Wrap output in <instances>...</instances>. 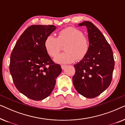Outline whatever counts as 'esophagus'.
I'll list each match as a JSON object with an SVG mask.
<instances>
[{
  "instance_id": "34e87169",
  "label": "esophagus",
  "mask_w": 125,
  "mask_h": 125,
  "mask_svg": "<svg viewBox=\"0 0 125 125\" xmlns=\"http://www.w3.org/2000/svg\"><path fill=\"white\" fill-rule=\"evenodd\" d=\"M61 68H62V69H64L65 67H66V65H61Z\"/></svg>"
}]
</instances>
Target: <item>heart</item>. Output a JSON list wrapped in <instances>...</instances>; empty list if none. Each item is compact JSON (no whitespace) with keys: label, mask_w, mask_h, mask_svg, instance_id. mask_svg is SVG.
<instances>
[{"label":"heart","mask_w":125,"mask_h":125,"mask_svg":"<svg viewBox=\"0 0 125 125\" xmlns=\"http://www.w3.org/2000/svg\"><path fill=\"white\" fill-rule=\"evenodd\" d=\"M65 45V52L56 58V62L71 63L76 59H83L88 52L90 42L81 31L72 27L60 31L57 37L49 35L44 42V47L48 54L52 57H56L61 50V45Z\"/></svg>","instance_id":"obj_1"}]
</instances>
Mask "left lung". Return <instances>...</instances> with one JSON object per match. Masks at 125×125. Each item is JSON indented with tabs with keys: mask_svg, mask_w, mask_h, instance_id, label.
<instances>
[{
	"mask_svg": "<svg viewBox=\"0 0 125 125\" xmlns=\"http://www.w3.org/2000/svg\"><path fill=\"white\" fill-rule=\"evenodd\" d=\"M78 26L86 27L90 47L83 59L74 65L73 83L78 93L93 98L105 91L112 82L113 53L103 34L92 22L83 21Z\"/></svg>",
	"mask_w": 125,
	"mask_h": 125,
	"instance_id": "8db88e82",
	"label": "left lung"
}]
</instances>
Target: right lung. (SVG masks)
I'll list each match as a JSON object with an SVG mask.
<instances>
[{"mask_svg":"<svg viewBox=\"0 0 125 125\" xmlns=\"http://www.w3.org/2000/svg\"><path fill=\"white\" fill-rule=\"evenodd\" d=\"M53 25H32L17 41L10 56V72L19 91L35 101L51 94L61 72L44 47L47 36L56 30Z\"/></svg>","mask_w":125,"mask_h":125,"instance_id":"add662e5","label":"right lung"}]
</instances>
